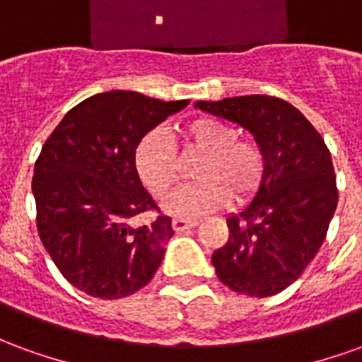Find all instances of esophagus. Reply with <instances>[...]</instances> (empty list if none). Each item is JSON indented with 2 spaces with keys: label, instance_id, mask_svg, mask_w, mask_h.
<instances>
[{
  "label": "esophagus",
  "instance_id": "1",
  "mask_svg": "<svg viewBox=\"0 0 362 362\" xmlns=\"http://www.w3.org/2000/svg\"><path fill=\"white\" fill-rule=\"evenodd\" d=\"M196 225H197V221H192V219H180V217L173 219V228L176 230V233H182V230L194 228Z\"/></svg>",
  "mask_w": 362,
  "mask_h": 362
}]
</instances>
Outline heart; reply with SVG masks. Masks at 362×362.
<instances>
[{
	"label": "heart",
	"instance_id": "1",
	"mask_svg": "<svg viewBox=\"0 0 362 362\" xmlns=\"http://www.w3.org/2000/svg\"><path fill=\"white\" fill-rule=\"evenodd\" d=\"M184 147L204 155L196 166L199 182L166 199L165 209L180 219L199 217L228 204L244 202L258 189L266 155L258 143L240 139L236 129L213 118H197L182 129ZM135 168L145 188L158 199L166 197L180 182L176 151L160 129L149 132L135 149Z\"/></svg>",
	"mask_w": 362,
	"mask_h": 362
}]
</instances>
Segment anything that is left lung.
I'll list each match as a JSON object with an SVG mask.
<instances>
[{
  "mask_svg": "<svg viewBox=\"0 0 362 362\" xmlns=\"http://www.w3.org/2000/svg\"><path fill=\"white\" fill-rule=\"evenodd\" d=\"M196 108L246 127L266 155L256 196L228 217L227 244L213 252L217 277L240 295H277L310 264L334 217L329 149L293 104L275 96L199 100Z\"/></svg>",
  "mask_w": 362,
  "mask_h": 362,
  "instance_id": "1",
  "label": "left lung"
}]
</instances>
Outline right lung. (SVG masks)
I'll return each instance as SVG.
<instances>
[{
	"mask_svg": "<svg viewBox=\"0 0 362 362\" xmlns=\"http://www.w3.org/2000/svg\"><path fill=\"white\" fill-rule=\"evenodd\" d=\"M189 100L165 103L134 90H108L67 112L36 158V227L59 273L96 298L143 288L174 235L170 217L134 227L158 209L135 168L145 135Z\"/></svg>",
	"mask_w": 362,
	"mask_h": 362,
	"instance_id": "right-lung-1",
	"label": "right lung"
}]
</instances>
